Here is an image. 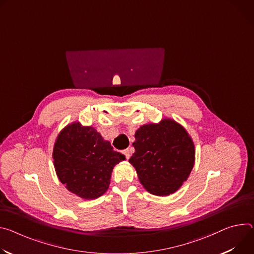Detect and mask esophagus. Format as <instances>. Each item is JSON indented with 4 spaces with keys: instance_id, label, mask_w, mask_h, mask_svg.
<instances>
[{
    "instance_id": "obj_1",
    "label": "esophagus",
    "mask_w": 254,
    "mask_h": 254,
    "mask_svg": "<svg viewBox=\"0 0 254 254\" xmlns=\"http://www.w3.org/2000/svg\"><path fill=\"white\" fill-rule=\"evenodd\" d=\"M130 153H131V152H130V150H129V149H126V150H124V155L126 156V158H127V159H128V158L130 157Z\"/></svg>"
}]
</instances>
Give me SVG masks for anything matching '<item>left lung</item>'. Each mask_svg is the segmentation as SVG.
<instances>
[{"mask_svg":"<svg viewBox=\"0 0 254 254\" xmlns=\"http://www.w3.org/2000/svg\"><path fill=\"white\" fill-rule=\"evenodd\" d=\"M129 163L144 188L155 195L175 192L194 164V146L188 131L171 120L145 125L135 131Z\"/></svg>","mask_w":254,"mask_h":254,"instance_id":"left-lung-1","label":"left lung"}]
</instances>
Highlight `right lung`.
I'll return each mask as SVG.
<instances>
[{"mask_svg":"<svg viewBox=\"0 0 254 254\" xmlns=\"http://www.w3.org/2000/svg\"><path fill=\"white\" fill-rule=\"evenodd\" d=\"M53 157L61 182L86 199L97 198L107 190L113 167L126 159L96 129L78 123L61 131Z\"/></svg>","mask_w":254,"mask_h":254,"instance_id":"add662e5","label":"right lung"}]
</instances>
